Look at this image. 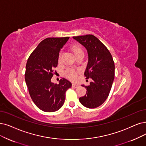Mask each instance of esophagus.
<instances>
[{
  "instance_id": "1",
  "label": "esophagus",
  "mask_w": 146,
  "mask_h": 146,
  "mask_svg": "<svg viewBox=\"0 0 146 146\" xmlns=\"http://www.w3.org/2000/svg\"><path fill=\"white\" fill-rule=\"evenodd\" d=\"M72 86L73 87H74V88H77V87L79 86V85L78 84H76V83H72Z\"/></svg>"
}]
</instances>
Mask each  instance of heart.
Segmentation results:
<instances>
[{
  "mask_svg": "<svg viewBox=\"0 0 146 146\" xmlns=\"http://www.w3.org/2000/svg\"><path fill=\"white\" fill-rule=\"evenodd\" d=\"M71 50L73 53L75 57H76L78 56L83 55L84 56V50L81 46L79 44H74L71 46ZM61 61V54H59L58 58V62L60 63ZM78 71L74 69H68L65 72L66 77L71 80H75L77 78Z\"/></svg>",
  "mask_w": 146,
  "mask_h": 146,
  "instance_id": "obj_1",
  "label": "heart"
}]
</instances>
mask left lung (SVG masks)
<instances>
[{
  "instance_id": "obj_1",
  "label": "left lung",
  "mask_w": 146,
  "mask_h": 146,
  "mask_svg": "<svg viewBox=\"0 0 146 146\" xmlns=\"http://www.w3.org/2000/svg\"><path fill=\"white\" fill-rule=\"evenodd\" d=\"M87 50L89 60L84 72L86 79L92 80L85 87V96L79 101L84 107L95 108L106 101L114 79V63L110 52L100 40L93 35L74 36Z\"/></svg>"
}]
</instances>
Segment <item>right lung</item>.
Returning <instances> with one entry per match:
<instances>
[{"instance_id": "right-lung-1", "label": "right lung", "mask_w": 146, "mask_h": 146, "mask_svg": "<svg viewBox=\"0 0 146 146\" xmlns=\"http://www.w3.org/2000/svg\"><path fill=\"white\" fill-rule=\"evenodd\" d=\"M69 37L47 38L40 42L27 60L25 81L34 104L43 111L59 110L65 100V93L71 83L65 78L59 84L51 83L53 69L58 63L60 48Z\"/></svg>"}]
</instances>
